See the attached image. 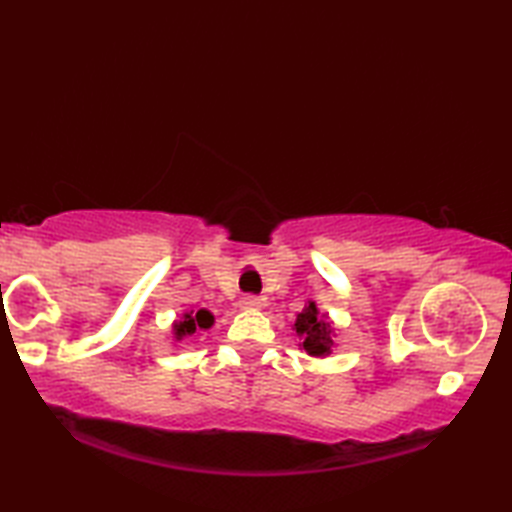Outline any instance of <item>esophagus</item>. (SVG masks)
Returning <instances> with one entry per match:
<instances>
[{
  "label": "esophagus",
  "mask_w": 512,
  "mask_h": 512,
  "mask_svg": "<svg viewBox=\"0 0 512 512\" xmlns=\"http://www.w3.org/2000/svg\"><path fill=\"white\" fill-rule=\"evenodd\" d=\"M239 306H242L244 310H259L262 308V299L255 297V295H246L239 299Z\"/></svg>",
  "instance_id": "esophagus-1"
}]
</instances>
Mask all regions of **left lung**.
Masks as SVG:
<instances>
[{
  "instance_id": "1",
  "label": "left lung",
  "mask_w": 512,
  "mask_h": 512,
  "mask_svg": "<svg viewBox=\"0 0 512 512\" xmlns=\"http://www.w3.org/2000/svg\"><path fill=\"white\" fill-rule=\"evenodd\" d=\"M292 330L299 336V350H306L308 356L325 358L330 356L336 347L334 341V323L328 317V312H321L317 301H308L303 310L297 314Z\"/></svg>"
}]
</instances>
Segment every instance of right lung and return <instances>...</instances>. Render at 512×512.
<instances>
[{"instance_id":"1","label":"right lung","mask_w":512,"mask_h":512,"mask_svg":"<svg viewBox=\"0 0 512 512\" xmlns=\"http://www.w3.org/2000/svg\"><path fill=\"white\" fill-rule=\"evenodd\" d=\"M215 317L211 310L200 308V310H184L180 314V319L171 323V336L176 343H182L184 339H191L202 330L213 328Z\"/></svg>"}]
</instances>
